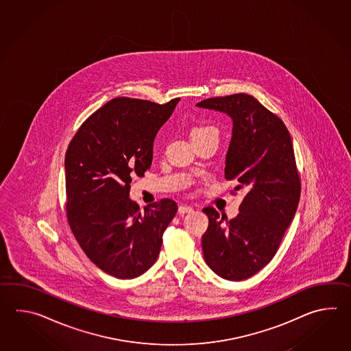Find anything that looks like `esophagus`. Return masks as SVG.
<instances>
[{
  "instance_id": "1",
  "label": "esophagus",
  "mask_w": 351,
  "mask_h": 351,
  "mask_svg": "<svg viewBox=\"0 0 351 351\" xmlns=\"http://www.w3.org/2000/svg\"><path fill=\"white\" fill-rule=\"evenodd\" d=\"M193 210L192 207H189V206H183V204H180L178 207V213L179 215H186V213H191Z\"/></svg>"
}]
</instances>
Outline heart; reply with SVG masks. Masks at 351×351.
<instances>
[{"mask_svg":"<svg viewBox=\"0 0 351 351\" xmlns=\"http://www.w3.org/2000/svg\"><path fill=\"white\" fill-rule=\"evenodd\" d=\"M207 130H215V129L209 127L194 128L193 130H192V135L198 134V133H202V132H207Z\"/></svg>","mask_w":351,"mask_h":351,"instance_id":"1","label":"heart"}]
</instances>
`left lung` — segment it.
Listing matches in <instances>:
<instances>
[{"mask_svg": "<svg viewBox=\"0 0 351 351\" xmlns=\"http://www.w3.org/2000/svg\"><path fill=\"white\" fill-rule=\"evenodd\" d=\"M198 108L223 112L232 120L224 177L236 179L245 198L231 221L212 207L203 209L208 228L202 236L206 263L218 276L242 281L276 254L300 201L291 136L284 121L252 95L210 97Z\"/></svg>", "mask_w": 351, "mask_h": 351, "instance_id": "8db88e82", "label": "left lung"}]
</instances>
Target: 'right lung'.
Listing matches in <instances>:
<instances>
[{
  "mask_svg": "<svg viewBox=\"0 0 351 351\" xmlns=\"http://www.w3.org/2000/svg\"><path fill=\"white\" fill-rule=\"evenodd\" d=\"M178 101L115 97L84 121L67 148L70 228L90 260L117 278L141 276L154 265L178 210L162 199L141 212L129 198L132 177L150 168L156 135Z\"/></svg>",
  "mask_w": 351,
  "mask_h": 351,
  "instance_id": "right-lung-1",
  "label": "right lung"
}]
</instances>
